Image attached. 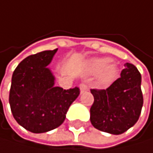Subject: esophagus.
<instances>
[{"mask_svg": "<svg viewBox=\"0 0 153 153\" xmlns=\"http://www.w3.org/2000/svg\"><path fill=\"white\" fill-rule=\"evenodd\" d=\"M80 90H81V93H84V92H86V91L88 90L87 85H86L85 83L82 82V83L80 84Z\"/></svg>", "mask_w": 153, "mask_h": 153, "instance_id": "1", "label": "esophagus"}]
</instances>
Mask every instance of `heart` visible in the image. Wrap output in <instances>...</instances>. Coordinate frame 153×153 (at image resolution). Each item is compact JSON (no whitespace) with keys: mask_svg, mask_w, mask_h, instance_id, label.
Masks as SVG:
<instances>
[{"mask_svg":"<svg viewBox=\"0 0 153 153\" xmlns=\"http://www.w3.org/2000/svg\"><path fill=\"white\" fill-rule=\"evenodd\" d=\"M110 59L102 58L94 59L90 62V70L92 71H100L99 79L102 82H108L114 80L117 74V68L115 64L109 63Z\"/></svg>","mask_w":153,"mask_h":153,"instance_id":"1","label":"heart"}]
</instances>
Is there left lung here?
I'll use <instances>...</instances> for the list:
<instances>
[{
	"label": "left lung",
	"instance_id": "obj_1",
	"mask_svg": "<svg viewBox=\"0 0 153 153\" xmlns=\"http://www.w3.org/2000/svg\"><path fill=\"white\" fill-rule=\"evenodd\" d=\"M124 66L120 78L107 89H91L94 98L90 109L92 125L114 135L124 133L136 124L143 105L141 75L133 64Z\"/></svg>",
	"mask_w": 153,
	"mask_h": 153
}]
</instances>
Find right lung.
Here are the masks:
<instances>
[{"label": "right lung", "mask_w": 153, "mask_h": 153, "mask_svg": "<svg viewBox=\"0 0 153 153\" xmlns=\"http://www.w3.org/2000/svg\"><path fill=\"white\" fill-rule=\"evenodd\" d=\"M57 50L28 56L13 73L9 94L11 111L17 123L33 133L59 127L70 105L80 94L78 87L65 90L54 86V76L47 66Z\"/></svg>", "instance_id": "add662e5"}]
</instances>
